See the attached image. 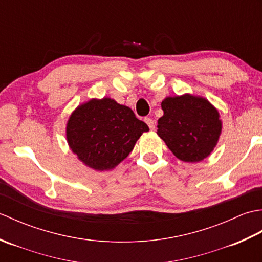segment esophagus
<instances>
[{"label":"esophagus","instance_id":"obj_1","mask_svg":"<svg viewBox=\"0 0 262 262\" xmlns=\"http://www.w3.org/2000/svg\"><path fill=\"white\" fill-rule=\"evenodd\" d=\"M145 122L147 124V126L149 127V129H151V130L155 129V121L152 118H145Z\"/></svg>","mask_w":262,"mask_h":262}]
</instances>
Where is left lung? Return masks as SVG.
<instances>
[{
	"mask_svg": "<svg viewBox=\"0 0 262 262\" xmlns=\"http://www.w3.org/2000/svg\"><path fill=\"white\" fill-rule=\"evenodd\" d=\"M161 107L157 134L174 157L189 163L209 157L223 127L219 110L206 98L190 93L166 97Z\"/></svg>",
	"mask_w": 262,
	"mask_h": 262,
	"instance_id": "obj_1",
	"label": "left lung"
}]
</instances>
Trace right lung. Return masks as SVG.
I'll return each mask as SVG.
<instances>
[{
	"label": "right lung",
	"mask_w": 262,
	"mask_h": 262,
	"mask_svg": "<svg viewBox=\"0 0 262 262\" xmlns=\"http://www.w3.org/2000/svg\"><path fill=\"white\" fill-rule=\"evenodd\" d=\"M145 132V122L137 119L129 107L111 98H92L79 104L66 122L71 151L96 171L115 169Z\"/></svg>",
	"instance_id": "obj_1"
}]
</instances>
